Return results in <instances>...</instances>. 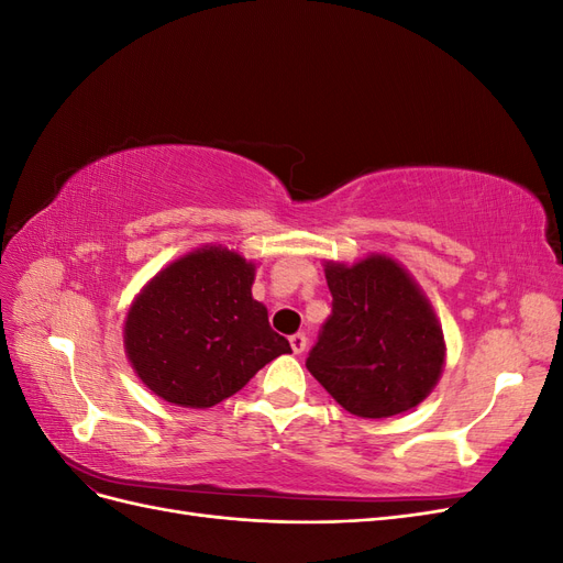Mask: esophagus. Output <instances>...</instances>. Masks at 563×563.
Segmentation results:
<instances>
[{
  "label": "esophagus",
  "mask_w": 563,
  "mask_h": 563,
  "mask_svg": "<svg viewBox=\"0 0 563 563\" xmlns=\"http://www.w3.org/2000/svg\"><path fill=\"white\" fill-rule=\"evenodd\" d=\"M288 343H291L294 354H302L305 347H308V335H305V333H294L291 338H288Z\"/></svg>",
  "instance_id": "1"
}]
</instances>
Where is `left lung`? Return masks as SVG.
Masks as SVG:
<instances>
[{
  "label": "left lung",
  "mask_w": 563,
  "mask_h": 563,
  "mask_svg": "<svg viewBox=\"0 0 563 563\" xmlns=\"http://www.w3.org/2000/svg\"><path fill=\"white\" fill-rule=\"evenodd\" d=\"M333 312L308 356V371L360 418L411 411L441 378L446 340L432 302L399 261L371 253L323 265Z\"/></svg>",
  "instance_id": "1"
}]
</instances>
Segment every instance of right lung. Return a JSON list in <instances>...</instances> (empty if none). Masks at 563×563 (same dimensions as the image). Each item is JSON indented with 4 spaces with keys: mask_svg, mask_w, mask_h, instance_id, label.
<instances>
[{
    "mask_svg": "<svg viewBox=\"0 0 563 563\" xmlns=\"http://www.w3.org/2000/svg\"><path fill=\"white\" fill-rule=\"evenodd\" d=\"M253 279L255 263L223 244L159 269L124 319V350L143 385L168 404L211 408L291 352L251 296Z\"/></svg>",
    "mask_w": 563,
    "mask_h": 563,
    "instance_id": "obj_1",
    "label": "right lung"
}]
</instances>
